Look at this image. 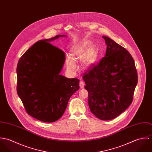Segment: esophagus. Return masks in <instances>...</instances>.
Here are the masks:
<instances>
[{"mask_svg": "<svg viewBox=\"0 0 152 152\" xmlns=\"http://www.w3.org/2000/svg\"><path fill=\"white\" fill-rule=\"evenodd\" d=\"M85 86V83L83 81H81L80 82V87L81 88H83Z\"/></svg>", "mask_w": 152, "mask_h": 152, "instance_id": "obj_1", "label": "esophagus"}]
</instances>
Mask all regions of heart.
<instances>
[{"instance_id": "heart-1", "label": "heart", "mask_w": 152, "mask_h": 152, "mask_svg": "<svg viewBox=\"0 0 152 152\" xmlns=\"http://www.w3.org/2000/svg\"><path fill=\"white\" fill-rule=\"evenodd\" d=\"M71 57L66 59V68L70 73H74L77 70V65L74 61L81 58V63L84 66L91 65L96 58V48L94 44L87 42L75 45L71 50Z\"/></svg>"}]
</instances>
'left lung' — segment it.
Here are the masks:
<instances>
[{"mask_svg":"<svg viewBox=\"0 0 152 152\" xmlns=\"http://www.w3.org/2000/svg\"><path fill=\"white\" fill-rule=\"evenodd\" d=\"M106 54L83 77L91 112L103 121L113 119L128 108L137 84L134 61L128 50L108 37Z\"/></svg>","mask_w":152,"mask_h":152,"instance_id":"left-lung-1","label":"left lung"}]
</instances>
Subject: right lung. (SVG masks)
<instances>
[{
    "instance_id": "add662e5",
    "label": "right lung",
    "mask_w": 152,
    "mask_h": 152,
    "mask_svg": "<svg viewBox=\"0 0 152 152\" xmlns=\"http://www.w3.org/2000/svg\"><path fill=\"white\" fill-rule=\"evenodd\" d=\"M64 35L36 42L20 57L17 66V92L26 112L44 122H54L64 114L80 80L60 75L65 53L49 43Z\"/></svg>"
}]
</instances>
